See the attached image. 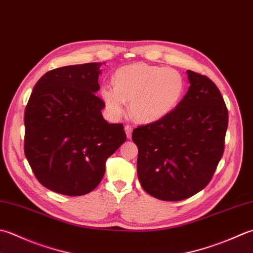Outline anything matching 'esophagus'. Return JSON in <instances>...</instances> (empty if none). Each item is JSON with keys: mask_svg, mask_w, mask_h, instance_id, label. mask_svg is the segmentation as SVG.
<instances>
[{"mask_svg": "<svg viewBox=\"0 0 253 253\" xmlns=\"http://www.w3.org/2000/svg\"><path fill=\"white\" fill-rule=\"evenodd\" d=\"M131 131H132L131 126L126 125V126H125V132H126V136H127L128 139H129V138L131 137Z\"/></svg>", "mask_w": 253, "mask_h": 253, "instance_id": "esophagus-1", "label": "esophagus"}]
</instances>
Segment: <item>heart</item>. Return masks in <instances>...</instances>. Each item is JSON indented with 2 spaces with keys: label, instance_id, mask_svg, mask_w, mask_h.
<instances>
[{
  "label": "heart",
  "instance_id": "b5f03b06",
  "mask_svg": "<svg viewBox=\"0 0 253 253\" xmlns=\"http://www.w3.org/2000/svg\"><path fill=\"white\" fill-rule=\"evenodd\" d=\"M114 84H104L100 95L107 112L120 117L129 103L130 115L138 123L162 120L179 105L185 91V80L173 68L137 62L117 69Z\"/></svg>",
  "mask_w": 253,
  "mask_h": 253
}]
</instances>
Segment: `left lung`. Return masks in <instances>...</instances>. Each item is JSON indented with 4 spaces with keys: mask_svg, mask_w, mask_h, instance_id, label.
I'll list each match as a JSON object with an SVG mask.
<instances>
[{
    "mask_svg": "<svg viewBox=\"0 0 253 253\" xmlns=\"http://www.w3.org/2000/svg\"><path fill=\"white\" fill-rule=\"evenodd\" d=\"M190 86L162 120L132 131L142 189L161 201H182L209 184L224 153L228 111L209 78L187 70Z\"/></svg>",
    "mask_w": 253,
    "mask_h": 253,
    "instance_id": "left-lung-1",
    "label": "left lung"
}]
</instances>
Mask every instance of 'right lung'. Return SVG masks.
<instances>
[{
    "label": "right lung",
    "instance_id": "obj_1",
    "mask_svg": "<svg viewBox=\"0 0 253 253\" xmlns=\"http://www.w3.org/2000/svg\"><path fill=\"white\" fill-rule=\"evenodd\" d=\"M102 63L73 64L39 79L25 110L24 151L48 190L69 196L100 184L105 162L126 141L122 124L107 123L100 90Z\"/></svg>",
    "mask_w": 253,
    "mask_h": 253
}]
</instances>
